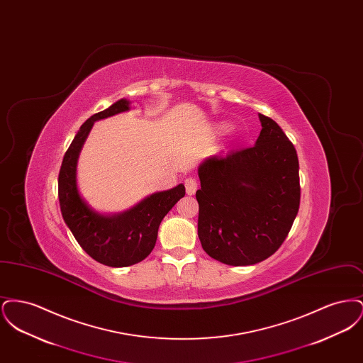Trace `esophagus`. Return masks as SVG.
<instances>
[{"label": "esophagus", "instance_id": "obj_1", "mask_svg": "<svg viewBox=\"0 0 363 363\" xmlns=\"http://www.w3.org/2000/svg\"><path fill=\"white\" fill-rule=\"evenodd\" d=\"M185 189H186V193H188L189 196L194 194L196 190H197V181H196L194 178L185 179Z\"/></svg>", "mask_w": 363, "mask_h": 363}]
</instances>
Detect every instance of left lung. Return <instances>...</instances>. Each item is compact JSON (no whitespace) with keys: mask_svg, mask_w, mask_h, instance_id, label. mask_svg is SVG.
I'll return each instance as SVG.
<instances>
[{"mask_svg":"<svg viewBox=\"0 0 363 363\" xmlns=\"http://www.w3.org/2000/svg\"><path fill=\"white\" fill-rule=\"evenodd\" d=\"M253 147L213 155L199 167V238L209 257L253 265L272 256L289 235L299 209V163L293 143L259 114Z\"/></svg>","mask_w":363,"mask_h":363,"instance_id":"1","label":"left lung"}]
</instances>
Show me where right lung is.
Returning <instances> with one entry per match:
<instances>
[{"label":"right lung","mask_w":363,"mask_h":363,"mask_svg":"<svg viewBox=\"0 0 363 363\" xmlns=\"http://www.w3.org/2000/svg\"><path fill=\"white\" fill-rule=\"evenodd\" d=\"M126 110H129V101L121 99L88 118L70 143L58 175L61 213L73 237L88 256L114 268L138 264L152 252L160 222L185 196V186L179 184L173 189L151 194L132 209L113 216L92 211L80 197L76 166L94 122Z\"/></svg>","instance_id":"right-lung-1"}]
</instances>
